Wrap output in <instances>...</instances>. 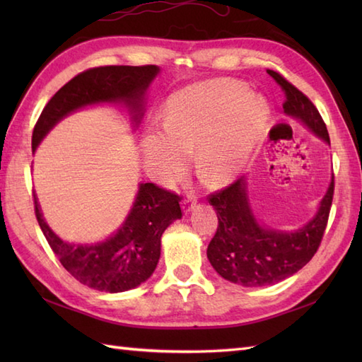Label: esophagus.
Wrapping results in <instances>:
<instances>
[{
  "instance_id": "1",
  "label": "esophagus",
  "mask_w": 362,
  "mask_h": 362,
  "mask_svg": "<svg viewBox=\"0 0 362 362\" xmlns=\"http://www.w3.org/2000/svg\"><path fill=\"white\" fill-rule=\"evenodd\" d=\"M196 206V199L194 196H188L182 201V210L185 214H189L191 211H193V209Z\"/></svg>"
}]
</instances>
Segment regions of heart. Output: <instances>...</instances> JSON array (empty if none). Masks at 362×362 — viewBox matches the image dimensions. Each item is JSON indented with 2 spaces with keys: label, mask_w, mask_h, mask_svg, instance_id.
I'll return each instance as SVG.
<instances>
[{
  "label": "heart",
  "mask_w": 362,
  "mask_h": 362,
  "mask_svg": "<svg viewBox=\"0 0 362 362\" xmlns=\"http://www.w3.org/2000/svg\"><path fill=\"white\" fill-rule=\"evenodd\" d=\"M271 109L263 96L230 79L193 83L168 98L165 127H151L141 140L149 177L171 187L188 173L194 151L199 171L224 185L249 163L263 138Z\"/></svg>",
  "instance_id": "heart-1"
}]
</instances>
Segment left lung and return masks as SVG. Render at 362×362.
<instances>
[{"mask_svg": "<svg viewBox=\"0 0 362 362\" xmlns=\"http://www.w3.org/2000/svg\"><path fill=\"white\" fill-rule=\"evenodd\" d=\"M284 91L283 110L298 119L314 135L329 144L328 130L319 110L302 91L281 74L267 70ZM334 193V177L319 210L302 228L276 230L259 224L252 211L245 177L209 196L218 214V230L206 249L211 266L222 279L245 288H258L286 280L298 272L317 252L324 236Z\"/></svg>", "mask_w": 362, "mask_h": 362, "instance_id": "obj_1", "label": "left lung"}]
</instances>
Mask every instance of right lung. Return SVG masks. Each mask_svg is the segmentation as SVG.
Instances as JSON below:
<instances>
[{
	"mask_svg": "<svg viewBox=\"0 0 362 362\" xmlns=\"http://www.w3.org/2000/svg\"><path fill=\"white\" fill-rule=\"evenodd\" d=\"M156 65H112L90 68L54 95L33 132V152L46 134L68 115L98 104H124L135 126L140 124L146 90L157 78ZM180 197L153 183H140L135 202L117 233L96 244L66 243L43 219L34 193L35 216L49 247L76 280L104 292H124L140 286L156 271L161 235L182 218Z\"/></svg>",
	"mask_w": 362,
	"mask_h": 362,
	"instance_id": "add662e5",
	"label": "right lung"
}]
</instances>
